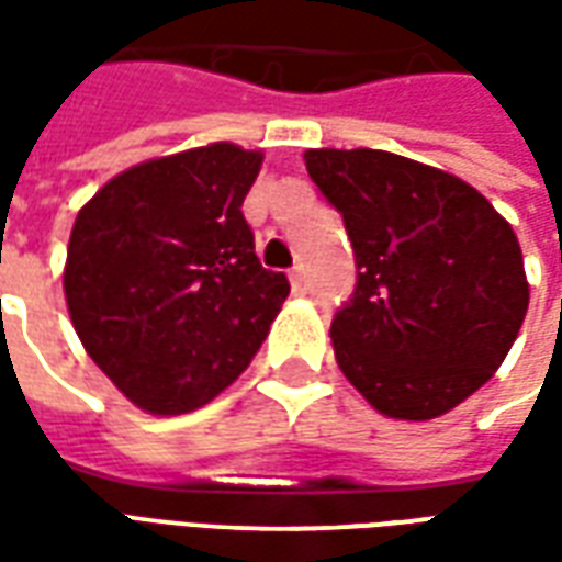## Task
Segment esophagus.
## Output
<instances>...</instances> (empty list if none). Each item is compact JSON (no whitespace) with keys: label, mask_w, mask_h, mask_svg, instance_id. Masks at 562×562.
Returning a JSON list of instances; mask_svg holds the SVG:
<instances>
[{"label":"esophagus","mask_w":562,"mask_h":562,"mask_svg":"<svg viewBox=\"0 0 562 562\" xmlns=\"http://www.w3.org/2000/svg\"><path fill=\"white\" fill-rule=\"evenodd\" d=\"M289 280H292L294 292H304V289H306V270H304V265H294L292 273H289Z\"/></svg>","instance_id":"esophagus-1"}]
</instances>
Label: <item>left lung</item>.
Segmentation results:
<instances>
[{
  "label": "left lung",
  "instance_id": "left-lung-1",
  "mask_svg": "<svg viewBox=\"0 0 562 562\" xmlns=\"http://www.w3.org/2000/svg\"><path fill=\"white\" fill-rule=\"evenodd\" d=\"M304 161L358 265L330 322L337 364L389 418L446 415L494 376L527 316L512 225L460 177L385 149H306Z\"/></svg>",
  "mask_w": 562,
  "mask_h": 562
}]
</instances>
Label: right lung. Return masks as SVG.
I'll return each mask as SVG.
<instances>
[{"label":"right lung","mask_w":562,"mask_h":562,"mask_svg":"<svg viewBox=\"0 0 562 562\" xmlns=\"http://www.w3.org/2000/svg\"><path fill=\"white\" fill-rule=\"evenodd\" d=\"M258 168L261 153L234 144L140 161L75 220L68 316L104 376L147 413H192L228 389L289 297L240 210Z\"/></svg>","instance_id":"right-lung-1"}]
</instances>
